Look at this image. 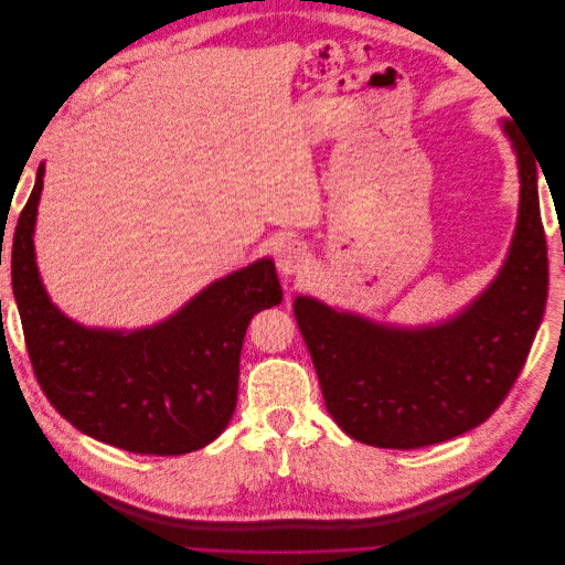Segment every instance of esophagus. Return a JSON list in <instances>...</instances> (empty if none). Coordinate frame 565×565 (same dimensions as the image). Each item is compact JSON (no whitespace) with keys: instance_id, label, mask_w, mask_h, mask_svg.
I'll return each instance as SVG.
<instances>
[{"instance_id":"34e87169","label":"esophagus","mask_w":565,"mask_h":565,"mask_svg":"<svg viewBox=\"0 0 565 565\" xmlns=\"http://www.w3.org/2000/svg\"><path fill=\"white\" fill-rule=\"evenodd\" d=\"M306 264H309V252H306V245L299 241L285 243L278 249V268L285 273V276H295Z\"/></svg>"}]
</instances>
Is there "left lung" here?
<instances>
[{
	"label": "left lung",
	"instance_id": "left-lung-1",
	"mask_svg": "<svg viewBox=\"0 0 565 565\" xmlns=\"http://www.w3.org/2000/svg\"><path fill=\"white\" fill-rule=\"evenodd\" d=\"M519 156L521 204L509 259L455 320L396 330L299 297L295 318L311 353L328 413L351 438L415 450L483 424L521 374L550 285L537 200V156L504 122Z\"/></svg>",
	"mask_w": 565,
	"mask_h": 565
}]
</instances>
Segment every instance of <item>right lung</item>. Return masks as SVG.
Here are the masks:
<instances>
[{
	"instance_id": "right-lung-1",
	"label": "right lung",
	"mask_w": 565,
	"mask_h": 565,
	"mask_svg": "<svg viewBox=\"0 0 565 565\" xmlns=\"http://www.w3.org/2000/svg\"><path fill=\"white\" fill-rule=\"evenodd\" d=\"M42 179L44 164L13 233L11 285L44 396L75 429L119 450L204 448L233 417L252 316L282 301L276 266L262 259L231 273L156 328L87 330L49 301L40 280L32 231Z\"/></svg>"
}]
</instances>
